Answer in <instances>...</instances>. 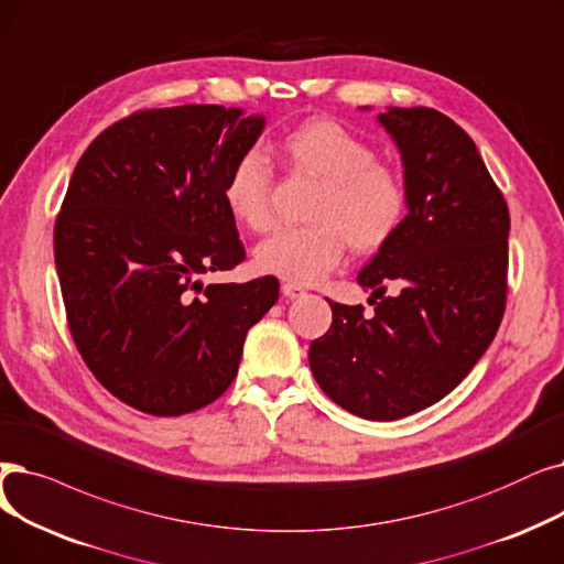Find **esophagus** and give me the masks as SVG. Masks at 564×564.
<instances>
[{
	"instance_id": "esophagus-1",
	"label": "esophagus",
	"mask_w": 564,
	"mask_h": 564,
	"mask_svg": "<svg viewBox=\"0 0 564 564\" xmlns=\"http://www.w3.org/2000/svg\"><path fill=\"white\" fill-rule=\"evenodd\" d=\"M281 290H283V295H285L288 300H297V297H304V295H306V290H304L302 285H297V283H283Z\"/></svg>"
}]
</instances>
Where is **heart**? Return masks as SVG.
Here are the masks:
<instances>
[{
  "label": "heart",
  "mask_w": 564,
  "mask_h": 564,
  "mask_svg": "<svg viewBox=\"0 0 564 564\" xmlns=\"http://www.w3.org/2000/svg\"><path fill=\"white\" fill-rule=\"evenodd\" d=\"M281 154L297 173L321 180L311 226L283 228L256 249L267 274L290 283H315L340 262L346 243L376 253L401 230L410 195L394 167L378 163L373 147L332 119H306L281 138ZM274 167L260 150L241 152L226 173L224 200L253 232L272 228Z\"/></svg>",
  "instance_id": "obj_1"
}]
</instances>
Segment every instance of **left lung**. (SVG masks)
I'll use <instances>...</instances> for the list:
<instances>
[{"label":"left lung","instance_id":"obj_1","mask_svg":"<svg viewBox=\"0 0 564 564\" xmlns=\"http://www.w3.org/2000/svg\"><path fill=\"white\" fill-rule=\"evenodd\" d=\"M378 121L403 159L408 216L357 276L373 290V315L327 300L332 327L308 361L334 403L391 422L445 399L491 346L507 304L509 209L447 115L389 108ZM387 284L395 295L384 299Z\"/></svg>","mask_w":564,"mask_h":564}]
</instances>
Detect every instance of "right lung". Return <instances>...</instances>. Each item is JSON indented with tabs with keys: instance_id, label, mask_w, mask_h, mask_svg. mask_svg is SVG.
Segmentation results:
<instances>
[{
	"instance_id": "1",
	"label": "right lung",
	"mask_w": 564,
	"mask_h": 564,
	"mask_svg": "<svg viewBox=\"0 0 564 564\" xmlns=\"http://www.w3.org/2000/svg\"><path fill=\"white\" fill-rule=\"evenodd\" d=\"M262 129L239 108L138 110L73 170L55 221L62 300L87 369L121 403L154 417L209 405L276 304V276L200 283L247 258L224 182Z\"/></svg>"
}]
</instances>
